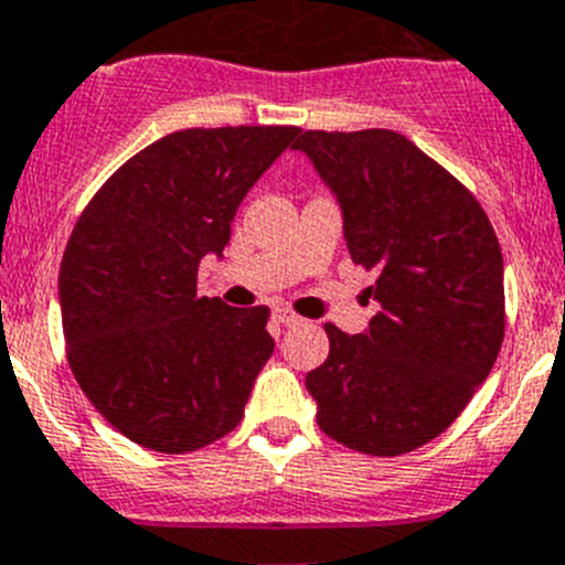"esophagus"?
Masks as SVG:
<instances>
[{"instance_id":"1","label":"esophagus","mask_w":565,"mask_h":565,"mask_svg":"<svg viewBox=\"0 0 565 565\" xmlns=\"http://www.w3.org/2000/svg\"><path fill=\"white\" fill-rule=\"evenodd\" d=\"M273 320H276L278 326H298L300 315H295L287 306H276V309H273Z\"/></svg>"}]
</instances>
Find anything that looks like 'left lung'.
I'll list each match as a JSON object with an SVG mask.
<instances>
[{"instance_id": "left-lung-1", "label": "left lung", "mask_w": 565, "mask_h": 565, "mask_svg": "<svg viewBox=\"0 0 565 565\" xmlns=\"http://www.w3.org/2000/svg\"><path fill=\"white\" fill-rule=\"evenodd\" d=\"M295 149L337 193L381 306L359 337L326 322L331 350L306 375L317 425L355 452L403 456L450 428L500 355V239L467 184L397 131L309 129Z\"/></svg>"}]
</instances>
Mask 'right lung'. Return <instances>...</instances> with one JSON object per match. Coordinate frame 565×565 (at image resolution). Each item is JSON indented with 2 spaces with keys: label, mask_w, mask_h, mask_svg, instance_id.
I'll use <instances>...</instances> for the list:
<instances>
[{
  "label": "right lung",
  "mask_w": 565,
  "mask_h": 565,
  "mask_svg": "<svg viewBox=\"0 0 565 565\" xmlns=\"http://www.w3.org/2000/svg\"><path fill=\"white\" fill-rule=\"evenodd\" d=\"M298 126L182 129L126 160L82 210L60 265L65 359L118 434L182 456L239 425L273 353L270 309L195 292L239 201Z\"/></svg>",
  "instance_id": "right-lung-1"
}]
</instances>
